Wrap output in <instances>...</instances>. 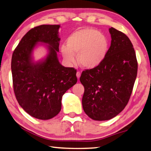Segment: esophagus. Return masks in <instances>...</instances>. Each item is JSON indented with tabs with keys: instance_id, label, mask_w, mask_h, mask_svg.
Returning a JSON list of instances; mask_svg holds the SVG:
<instances>
[{
	"instance_id": "obj_1",
	"label": "esophagus",
	"mask_w": 151,
	"mask_h": 151,
	"mask_svg": "<svg viewBox=\"0 0 151 151\" xmlns=\"http://www.w3.org/2000/svg\"><path fill=\"white\" fill-rule=\"evenodd\" d=\"M76 76H77V78L79 80V79H80V76H81V73L80 72V71H78L77 73H76Z\"/></svg>"
}]
</instances>
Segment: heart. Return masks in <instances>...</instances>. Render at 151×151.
<instances>
[{
  "mask_svg": "<svg viewBox=\"0 0 151 151\" xmlns=\"http://www.w3.org/2000/svg\"><path fill=\"white\" fill-rule=\"evenodd\" d=\"M109 49V42L104 34L96 29L86 28L71 34L68 37L67 45L63 44L61 52L68 62H78L86 69H94L104 62Z\"/></svg>",
  "mask_w": 151,
  "mask_h": 151,
  "instance_id": "heart-1",
  "label": "heart"
}]
</instances>
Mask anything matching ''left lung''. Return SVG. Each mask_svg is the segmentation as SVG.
Returning <instances> with one entry per match:
<instances>
[{"mask_svg": "<svg viewBox=\"0 0 151 151\" xmlns=\"http://www.w3.org/2000/svg\"><path fill=\"white\" fill-rule=\"evenodd\" d=\"M111 42L107 57L97 68L83 71L80 81L85 91L83 111L95 121L115 117L127 104L138 64L133 46L125 34L109 29Z\"/></svg>", "mask_w": 151, "mask_h": 151, "instance_id": "1", "label": "left lung"}]
</instances>
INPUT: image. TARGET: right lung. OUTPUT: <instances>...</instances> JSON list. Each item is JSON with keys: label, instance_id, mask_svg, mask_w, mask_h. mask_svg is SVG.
I'll return each instance as SVG.
<instances>
[{"label": "right lung", "instance_id": "1", "mask_svg": "<svg viewBox=\"0 0 151 151\" xmlns=\"http://www.w3.org/2000/svg\"><path fill=\"white\" fill-rule=\"evenodd\" d=\"M60 25H41L32 28L21 39L12 54L13 87L18 104L34 118L47 120L62 108L65 91L77 83L76 70L60 63ZM43 45L46 57L34 61L33 50Z\"/></svg>", "mask_w": 151, "mask_h": 151}]
</instances>
